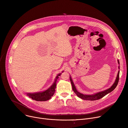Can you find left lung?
<instances>
[{
  "mask_svg": "<svg viewBox=\"0 0 128 128\" xmlns=\"http://www.w3.org/2000/svg\"><path fill=\"white\" fill-rule=\"evenodd\" d=\"M118 64H119V60H118ZM119 71L118 72V74L116 78V80L115 81V82L114 83V84L112 85V86H111L110 88H109L105 90L102 91V92L97 93L94 95H84L83 94H81L80 93H79L78 92L70 76V80L71 81V83L72 84V90H73L74 91V92L76 94V95L78 97L81 98V99L84 100H98L99 99L102 98V97H103L104 96H105V95H106L107 94L110 93L111 92L116 88L117 84L119 82Z\"/></svg>",
  "mask_w": 128,
  "mask_h": 128,
  "instance_id": "8db88e82",
  "label": "left lung"
}]
</instances>
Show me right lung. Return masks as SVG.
Wrapping results in <instances>:
<instances>
[{
  "mask_svg": "<svg viewBox=\"0 0 128 128\" xmlns=\"http://www.w3.org/2000/svg\"><path fill=\"white\" fill-rule=\"evenodd\" d=\"M61 74H59L56 78L55 82L52 85V86L48 90L42 92H40L37 93H28L27 95L32 100H35L36 101H46L50 100L54 94L55 92V88L56 87V81L58 78V76H60Z\"/></svg>",
  "mask_w": 128,
  "mask_h": 128,
  "instance_id": "obj_1",
  "label": "right lung"
}]
</instances>
